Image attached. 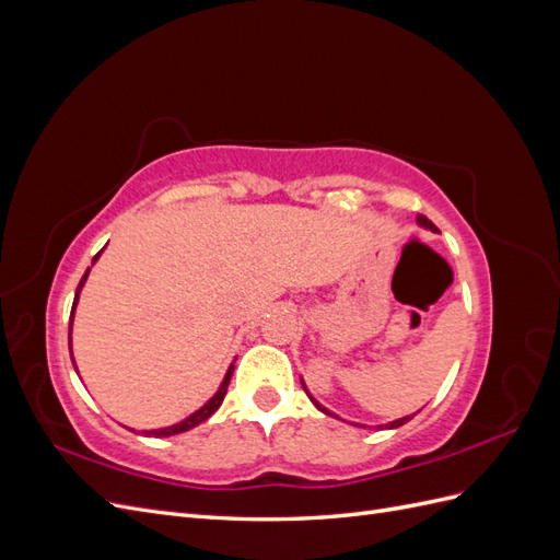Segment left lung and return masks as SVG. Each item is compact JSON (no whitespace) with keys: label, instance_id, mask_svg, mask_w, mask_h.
Instances as JSON below:
<instances>
[{"label":"left lung","instance_id":"left-lung-1","mask_svg":"<svg viewBox=\"0 0 560 560\" xmlns=\"http://www.w3.org/2000/svg\"><path fill=\"white\" fill-rule=\"evenodd\" d=\"M416 224L418 226H422V229H428V231H432V233H436V226L430 222V219L428 217H422V214H418L416 217ZM301 385H303V389H306V395H308V399L317 406V409L322 411V413H327V416H331V418H338L336 413H331L329 409H327V406H322L311 393H308V387H306V383H303V378H301ZM416 413H411V416H404V418H397V420H389V422H385V425H376V430H397V428H401V425H406V422H409L411 418H413ZM338 420H343V418H338ZM352 425L354 428H366V425H360V422H352Z\"/></svg>","mask_w":560,"mask_h":560}]
</instances>
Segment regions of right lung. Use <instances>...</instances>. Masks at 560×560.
Instances as JSON below:
<instances>
[{
    "label": "right lung",
    "instance_id": "right-lung-1",
    "mask_svg": "<svg viewBox=\"0 0 560 560\" xmlns=\"http://www.w3.org/2000/svg\"><path fill=\"white\" fill-rule=\"evenodd\" d=\"M100 254H103V249H100L95 257H93V264L100 259ZM91 264V266H93ZM89 273H91V268H86V273H83V278H81V282H79V287H77V294H74V303H72V313H70V358H72V364H74V371L79 374V369H77V362H74V354H72V322H74V311H77V303H79V294H81V290H83V284H86V280H89ZM233 369H235V360L229 364V369H226V374H224V381L219 383V387H217V393L200 406V409H196L191 416H186L184 420H179V422H175V425H167V428H159V430H132V428H126V430H130V432H135V434H144V436H175V434H182V432H189V430H194V428H198L200 422H206L219 406H222V401H224V397H226V389H229V383H231V376H233ZM81 378V376H79Z\"/></svg>",
    "mask_w": 560,
    "mask_h": 560
}]
</instances>
